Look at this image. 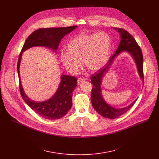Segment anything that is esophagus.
<instances>
[{"instance_id":"34e87169","label":"esophagus","mask_w":159,"mask_h":159,"mask_svg":"<svg viewBox=\"0 0 159 159\" xmlns=\"http://www.w3.org/2000/svg\"><path fill=\"white\" fill-rule=\"evenodd\" d=\"M87 80V79L84 77H79L78 78V80H77V82H78V84H81L82 82H84V81H86Z\"/></svg>"}]
</instances>
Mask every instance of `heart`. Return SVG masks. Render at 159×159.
<instances>
[{
  "mask_svg": "<svg viewBox=\"0 0 159 159\" xmlns=\"http://www.w3.org/2000/svg\"><path fill=\"white\" fill-rule=\"evenodd\" d=\"M111 46V38L105 32L80 34L67 44V51L60 52V59L65 69L72 74L80 69V60L90 71H97L107 62Z\"/></svg>",
  "mask_w": 159,
  "mask_h": 159,
  "instance_id": "obj_1",
  "label": "heart"
}]
</instances>
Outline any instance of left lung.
Segmentation results:
<instances>
[{
	"mask_svg": "<svg viewBox=\"0 0 159 159\" xmlns=\"http://www.w3.org/2000/svg\"><path fill=\"white\" fill-rule=\"evenodd\" d=\"M121 34V41L115 54L111 57L107 64L96 72L91 75V84L93 85L91 92V102L94 109L102 116L110 119L116 118L127 112L137 101L135 100L132 104L126 107L116 109L107 104L101 95V84L102 78L107 72L114 59L120 53L123 51L128 52L134 58L137 64L138 71L141 79L143 77V59L140 47L134 38L125 30L122 28L116 29Z\"/></svg>",
	"mask_w": 159,
	"mask_h": 159,
	"instance_id": "8db88e82",
	"label": "left lung"
}]
</instances>
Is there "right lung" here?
<instances>
[{
  "label": "right lung",
  "instance_id": "add662e5",
  "mask_svg": "<svg viewBox=\"0 0 159 159\" xmlns=\"http://www.w3.org/2000/svg\"><path fill=\"white\" fill-rule=\"evenodd\" d=\"M77 26L66 28H39L33 32L26 39L19 56L17 62V73L19 80L20 93L26 104L38 115L48 120L60 119L63 117L72 106V92L77 86V78L74 76H61L59 87L54 96L50 99L43 102H35L29 99L22 87L19 76V65L22 52L36 46L46 47L57 50L61 39Z\"/></svg>",
  "mask_w": 159,
  "mask_h": 159
}]
</instances>
